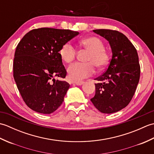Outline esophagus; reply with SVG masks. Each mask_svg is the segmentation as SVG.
<instances>
[{
	"label": "esophagus",
	"instance_id": "1",
	"mask_svg": "<svg viewBox=\"0 0 154 154\" xmlns=\"http://www.w3.org/2000/svg\"><path fill=\"white\" fill-rule=\"evenodd\" d=\"M84 81H80V82H75V83H73L74 85H78V86H81L83 84H84Z\"/></svg>",
	"mask_w": 154,
	"mask_h": 154
}]
</instances>
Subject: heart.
Instances as JSON below:
<instances>
[{"label": "heart", "instance_id": "heart-1", "mask_svg": "<svg viewBox=\"0 0 154 154\" xmlns=\"http://www.w3.org/2000/svg\"><path fill=\"white\" fill-rule=\"evenodd\" d=\"M80 44L90 52L87 59L89 62H77L69 66V79L75 82H78L92 75L95 72V65L102 69L107 66L110 61L109 54L104 50V44L99 38L87 37L83 39ZM60 54L62 60L66 63H70L75 58L77 50L70 42H67L61 47Z\"/></svg>", "mask_w": 154, "mask_h": 154}]
</instances>
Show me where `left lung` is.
<instances>
[{"label": "left lung", "mask_w": 154, "mask_h": 154, "mask_svg": "<svg viewBox=\"0 0 154 154\" xmlns=\"http://www.w3.org/2000/svg\"><path fill=\"white\" fill-rule=\"evenodd\" d=\"M97 34L109 42L112 56L106 71L96 78L95 95L91 99L96 109L105 114L116 112L129 104L138 85L140 67L136 48L119 31L99 29Z\"/></svg>", "instance_id": "left-lung-1"}]
</instances>
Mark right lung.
I'll return each instance as SVG.
<instances>
[{"label":"right lung","mask_w":154,"mask_h":154,"mask_svg":"<svg viewBox=\"0 0 154 154\" xmlns=\"http://www.w3.org/2000/svg\"><path fill=\"white\" fill-rule=\"evenodd\" d=\"M79 33L70 30L41 28L32 30L19 42L14 54V79L23 100L35 112L51 114L63 102L70 85L64 79L61 47Z\"/></svg>","instance_id":"1"}]
</instances>
